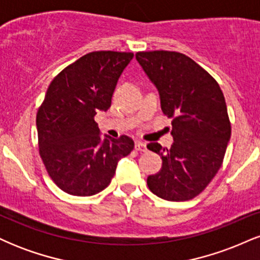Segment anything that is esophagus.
Wrapping results in <instances>:
<instances>
[{
  "label": "esophagus",
  "mask_w": 260,
  "mask_h": 260,
  "mask_svg": "<svg viewBox=\"0 0 260 260\" xmlns=\"http://www.w3.org/2000/svg\"><path fill=\"white\" fill-rule=\"evenodd\" d=\"M134 148H136L137 151H143V153L148 150L147 144H145V143H142V142H137L136 147H134Z\"/></svg>",
  "instance_id": "obj_1"
}]
</instances>
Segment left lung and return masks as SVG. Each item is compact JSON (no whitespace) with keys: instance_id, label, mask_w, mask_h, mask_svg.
<instances>
[{"instance_id":"1","label":"left lung","mask_w":260,"mask_h":260,"mask_svg":"<svg viewBox=\"0 0 260 260\" xmlns=\"http://www.w3.org/2000/svg\"><path fill=\"white\" fill-rule=\"evenodd\" d=\"M137 61L156 85L164 115L172 118L175 143H149L162 166L149 176L160 198L183 202L201 194L221 168L231 137L228 106L219 83L192 58L176 51H142Z\"/></svg>"}]
</instances>
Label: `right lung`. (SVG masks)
Masks as SVG:
<instances>
[{"instance_id": "1", "label": "right lung", "mask_w": 260, "mask_h": 260, "mask_svg": "<svg viewBox=\"0 0 260 260\" xmlns=\"http://www.w3.org/2000/svg\"><path fill=\"white\" fill-rule=\"evenodd\" d=\"M133 52L94 51L53 78L37 113L39 154L56 186L68 194L94 196L109 186L117 161L134 148L128 136L100 138L94 117L111 106Z\"/></svg>"}]
</instances>
